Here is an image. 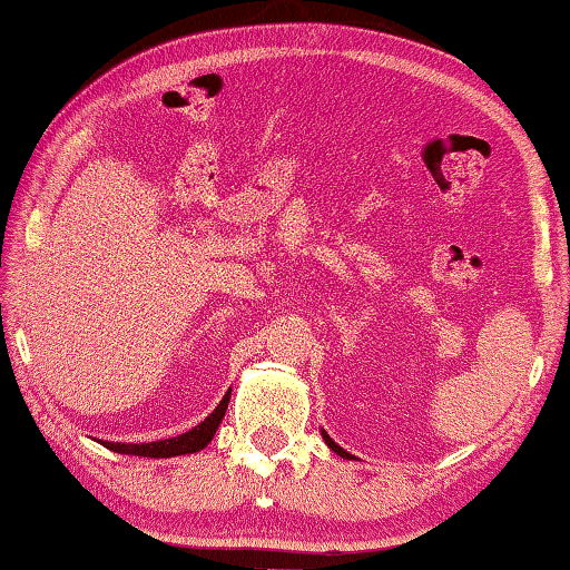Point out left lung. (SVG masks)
Instances as JSON below:
<instances>
[{"label":"left lung","instance_id":"obj_1","mask_svg":"<svg viewBox=\"0 0 570 570\" xmlns=\"http://www.w3.org/2000/svg\"><path fill=\"white\" fill-rule=\"evenodd\" d=\"M322 436H324V441H327V446L334 451V454H340L342 459H352V454H347V451L345 449H342V446H337V444H334V441L330 439V433L327 431H322Z\"/></svg>","mask_w":570,"mask_h":570}]
</instances>
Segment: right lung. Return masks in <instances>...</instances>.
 <instances>
[{"instance_id":"1","label":"right lung","mask_w":570,"mask_h":570,"mask_svg":"<svg viewBox=\"0 0 570 570\" xmlns=\"http://www.w3.org/2000/svg\"><path fill=\"white\" fill-rule=\"evenodd\" d=\"M230 391L225 393L218 409H215L203 423H197L193 431L183 433V436L165 439V441H151V444H111V441H101L106 449L116 451V454H134V456H151V459H167V456H179V454H195V451L205 449L210 444L215 431H218L225 409H228Z\"/></svg>"}]
</instances>
